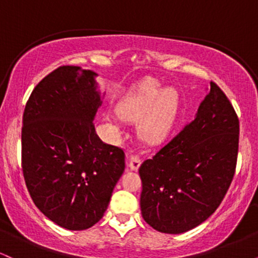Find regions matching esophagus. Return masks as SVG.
Wrapping results in <instances>:
<instances>
[{
  "mask_svg": "<svg viewBox=\"0 0 258 258\" xmlns=\"http://www.w3.org/2000/svg\"><path fill=\"white\" fill-rule=\"evenodd\" d=\"M141 164H142V160H141V158H139V156H137V155L130 156L128 167L131 168V170H133V171L138 170L139 166H141Z\"/></svg>",
  "mask_w": 258,
  "mask_h": 258,
  "instance_id": "obj_1",
  "label": "esophagus"
}]
</instances>
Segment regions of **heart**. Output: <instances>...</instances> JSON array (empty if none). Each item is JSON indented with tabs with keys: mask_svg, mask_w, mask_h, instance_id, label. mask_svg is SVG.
<instances>
[{
	"mask_svg": "<svg viewBox=\"0 0 258 258\" xmlns=\"http://www.w3.org/2000/svg\"><path fill=\"white\" fill-rule=\"evenodd\" d=\"M179 97L174 88H162L156 82L147 81L133 90L121 102V115L111 116L114 123L125 119L139 120L138 133L143 141L158 144L167 137L176 122Z\"/></svg>",
	"mask_w": 258,
	"mask_h": 258,
	"instance_id": "1",
	"label": "heart"
}]
</instances>
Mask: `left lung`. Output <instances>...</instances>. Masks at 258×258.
<instances>
[{
	"label": "left lung",
	"instance_id": "8db88e82",
	"mask_svg": "<svg viewBox=\"0 0 258 258\" xmlns=\"http://www.w3.org/2000/svg\"><path fill=\"white\" fill-rule=\"evenodd\" d=\"M239 119L215 82L189 122L139 167L141 211L161 233L188 232L220 206L235 173Z\"/></svg>",
	"mask_w": 258,
	"mask_h": 258
}]
</instances>
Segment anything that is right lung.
Masks as SVG:
<instances>
[{
  "instance_id": "right-lung-1",
  "label": "right lung",
  "mask_w": 258,
  "mask_h": 258,
  "mask_svg": "<svg viewBox=\"0 0 258 258\" xmlns=\"http://www.w3.org/2000/svg\"><path fill=\"white\" fill-rule=\"evenodd\" d=\"M97 74L63 65L41 80L26 102L22 167L32 201L69 230L87 229L104 215L125 170V153L100 141L94 116L102 105Z\"/></svg>"
}]
</instances>
